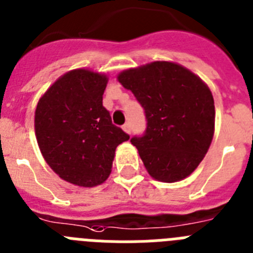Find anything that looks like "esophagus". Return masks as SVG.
<instances>
[{
  "mask_svg": "<svg viewBox=\"0 0 253 253\" xmlns=\"http://www.w3.org/2000/svg\"><path fill=\"white\" fill-rule=\"evenodd\" d=\"M122 128H124V131L126 133H131V126H129L128 122H127V124H125L124 126H122Z\"/></svg>",
  "mask_w": 253,
  "mask_h": 253,
  "instance_id": "1",
  "label": "esophagus"
}]
</instances>
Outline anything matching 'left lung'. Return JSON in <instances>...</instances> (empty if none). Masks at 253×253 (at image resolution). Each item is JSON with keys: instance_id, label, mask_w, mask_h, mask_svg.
Instances as JSON below:
<instances>
[{"instance_id": "1", "label": "left lung", "mask_w": 253, "mask_h": 253, "mask_svg": "<svg viewBox=\"0 0 253 253\" xmlns=\"http://www.w3.org/2000/svg\"><path fill=\"white\" fill-rule=\"evenodd\" d=\"M146 116L142 136H133L145 168L167 183L186 178L197 168L211 144L214 98L208 85L183 66L157 61L118 75Z\"/></svg>"}]
</instances>
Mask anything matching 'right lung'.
<instances>
[{
  "label": "right lung",
  "mask_w": 253,
  "mask_h": 253,
  "mask_svg": "<svg viewBox=\"0 0 253 253\" xmlns=\"http://www.w3.org/2000/svg\"><path fill=\"white\" fill-rule=\"evenodd\" d=\"M107 83L103 74L72 70L45 91L35 109L42 155L61 178L81 187L108 178L116 148L129 139L103 107Z\"/></svg>",
  "instance_id": "add662e5"
}]
</instances>
